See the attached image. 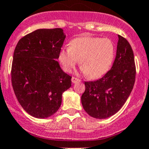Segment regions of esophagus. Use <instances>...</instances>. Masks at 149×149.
I'll list each match as a JSON object with an SVG mask.
<instances>
[{
    "label": "esophagus",
    "mask_w": 149,
    "mask_h": 149,
    "mask_svg": "<svg viewBox=\"0 0 149 149\" xmlns=\"http://www.w3.org/2000/svg\"><path fill=\"white\" fill-rule=\"evenodd\" d=\"M71 80H72V83H77V82H79L81 81L79 79L77 78V77H72V79H71Z\"/></svg>",
    "instance_id": "34e87169"
}]
</instances>
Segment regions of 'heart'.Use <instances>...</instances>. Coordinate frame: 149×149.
Returning <instances> with one entry per match:
<instances>
[{"label":"heart","mask_w":149,"mask_h":149,"mask_svg":"<svg viewBox=\"0 0 149 149\" xmlns=\"http://www.w3.org/2000/svg\"><path fill=\"white\" fill-rule=\"evenodd\" d=\"M114 56L115 45L112 40L87 36L72 40L70 47L61 50L58 59L66 72H70L79 61L82 72L94 79L109 70Z\"/></svg>","instance_id":"1"}]
</instances>
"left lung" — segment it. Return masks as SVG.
Here are the masks:
<instances>
[{
    "label": "left lung",
    "mask_w": 149,
    "mask_h": 149,
    "mask_svg": "<svg viewBox=\"0 0 149 149\" xmlns=\"http://www.w3.org/2000/svg\"><path fill=\"white\" fill-rule=\"evenodd\" d=\"M117 54L113 66L102 78L85 82L81 102L86 113L97 119L113 116L123 107L132 92L136 79V65L132 47L118 36Z\"/></svg>",
    "instance_id": "1"
}]
</instances>
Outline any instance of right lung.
Here are the masks:
<instances>
[{
  "label": "right lung",
  "instance_id": "obj_1",
  "mask_svg": "<svg viewBox=\"0 0 149 149\" xmlns=\"http://www.w3.org/2000/svg\"><path fill=\"white\" fill-rule=\"evenodd\" d=\"M66 36L61 28L37 29L22 37L13 53L11 82L19 103L36 118H47L61 105L71 78L58 59Z\"/></svg>",
  "mask_w": 149,
  "mask_h": 149
}]
</instances>
